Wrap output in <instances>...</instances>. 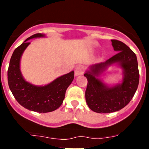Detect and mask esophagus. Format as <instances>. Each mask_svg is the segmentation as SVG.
Here are the masks:
<instances>
[{"instance_id":"1","label":"esophagus","mask_w":149,"mask_h":149,"mask_svg":"<svg viewBox=\"0 0 149 149\" xmlns=\"http://www.w3.org/2000/svg\"><path fill=\"white\" fill-rule=\"evenodd\" d=\"M83 73H84V69H83V66H78L75 69V75H76V76L82 75Z\"/></svg>"}]
</instances>
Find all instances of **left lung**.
I'll return each instance as SVG.
<instances>
[{"instance_id": "left-lung-1", "label": "left lung", "mask_w": 149, "mask_h": 149, "mask_svg": "<svg viewBox=\"0 0 149 149\" xmlns=\"http://www.w3.org/2000/svg\"><path fill=\"white\" fill-rule=\"evenodd\" d=\"M117 54L104 62L90 66L84 76L88 79L85 100L89 108L100 113L118 111L129 104L137 90L139 81L137 59L135 53L123 42L111 40ZM118 63L124 70L122 83L109 87L96 77L108 66Z\"/></svg>"}]
</instances>
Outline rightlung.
<instances>
[{"instance_id": "add662e5", "label": "right lung", "mask_w": 149, "mask_h": 149, "mask_svg": "<svg viewBox=\"0 0 149 149\" xmlns=\"http://www.w3.org/2000/svg\"><path fill=\"white\" fill-rule=\"evenodd\" d=\"M44 36L42 33L34 34L17 47L10 59L8 70V85L15 100L23 107L38 113L51 112L60 107L66 89L74 78V71H72L44 86L34 85L24 80L20 71V59L30 44L28 40Z\"/></svg>"}]
</instances>
